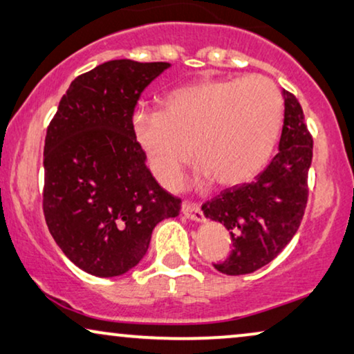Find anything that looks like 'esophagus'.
Segmentation results:
<instances>
[{
  "label": "esophagus",
  "mask_w": 354,
  "mask_h": 354,
  "mask_svg": "<svg viewBox=\"0 0 354 354\" xmlns=\"http://www.w3.org/2000/svg\"><path fill=\"white\" fill-rule=\"evenodd\" d=\"M181 212H183L184 216L189 218V220L197 221V223L203 221L202 208H201V205H198V203H196V202H187V201L183 202Z\"/></svg>",
  "instance_id": "1"
}]
</instances>
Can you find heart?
Instances as JSON below:
<instances>
[{
	"label": "heart",
	"mask_w": 354,
	"mask_h": 354,
	"mask_svg": "<svg viewBox=\"0 0 354 354\" xmlns=\"http://www.w3.org/2000/svg\"><path fill=\"white\" fill-rule=\"evenodd\" d=\"M282 117V96L270 78L205 80L167 94L160 112H134L131 133L165 187L178 186L191 156L187 146L212 183L237 186L270 160Z\"/></svg>",
	"instance_id": "obj_1"
}]
</instances>
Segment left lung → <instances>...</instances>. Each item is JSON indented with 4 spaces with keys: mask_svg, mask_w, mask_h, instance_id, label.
<instances>
[{
    "mask_svg": "<svg viewBox=\"0 0 354 354\" xmlns=\"http://www.w3.org/2000/svg\"><path fill=\"white\" fill-rule=\"evenodd\" d=\"M282 96V134L270 165L252 183L227 187L202 205L205 218L231 234V255L213 265L223 274H250L274 260L305 215L313 138L298 99L288 91Z\"/></svg>",
    "mask_w": 354,
    "mask_h": 354,
    "instance_id": "obj_1",
    "label": "left lung"
}]
</instances>
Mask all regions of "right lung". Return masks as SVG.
I'll return each instance as SVG.
<instances>
[{
	"mask_svg": "<svg viewBox=\"0 0 354 354\" xmlns=\"http://www.w3.org/2000/svg\"><path fill=\"white\" fill-rule=\"evenodd\" d=\"M168 62H104L77 77L44 139L43 212L49 232L88 274H125L146 255L153 227L179 215L131 133L141 93Z\"/></svg>",
	"mask_w": 354,
	"mask_h": 354,
	"instance_id": "obj_1",
	"label": "right lung"
}]
</instances>
